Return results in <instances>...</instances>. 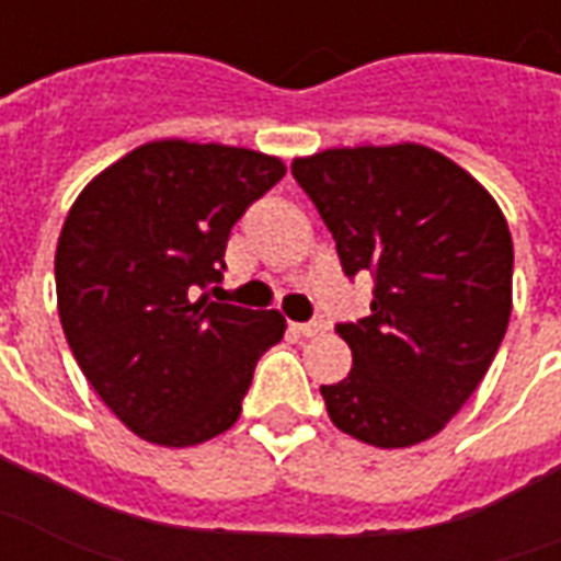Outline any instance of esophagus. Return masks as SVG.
Wrapping results in <instances>:
<instances>
[{
  "instance_id": "1",
  "label": "esophagus",
  "mask_w": 561,
  "mask_h": 561,
  "mask_svg": "<svg viewBox=\"0 0 561 561\" xmlns=\"http://www.w3.org/2000/svg\"><path fill=\"white\" fill-rule=\"evenodd\" d=\"M293 329H296L301 337H320L322 331L329 329V325H325L322 320H310V322H298V325H293Z\"/></svg>"
}]
</instances>
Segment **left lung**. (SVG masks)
Wrapping results in <instances>:
<instances>
[{
    "label": "left lung",
    "mask_w": 561,
    "mask_h": 561,
    "mask_svg": "<svg viewBox=\"0 0 561 561\" xmlns=\"http://www.w3.org/2000/svg\"><path fill=\"white\" fill-rule=\"evenodd\" d=\"M293 175L343 272L376 280L370 317L341 322L353 370L322 386L334 427L376 448L431 439L472 398L511 317L508 220L463 167L419 142L325 149Z\"/></svg>",
    "instance_id": "1"
}]
</instances>
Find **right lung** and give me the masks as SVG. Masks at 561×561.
I'll use <instances>...</instances> for the list:
<instances>
[{
  "label": "right lung",
  "mask_w": 561,
  "mask_h": 561,
  "mask_svg": "<svg viewBox=\"0 0 561 561\" xmlns=\"http://www.w3.org/2000/svg\"><path fill=\"white\" fill-rule=\"evenodd\" d=\"M284 173L263 151L154 140L73 199L56 244L59 320L89 386L146 443L230 431L260 355L284 337L277 310L198 296L224 277L236 220Z\"/></svg>",
  "instance_id": "right-lung-1"
}]
</instances>
